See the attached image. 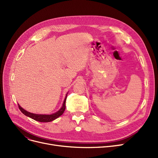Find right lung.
<instances>
[{
  "label": "right lung",
  "instance_id": "obj_1",
  "mask_svg": "<svg viewBox=\"0 0 158 158\" xmlns=\"http://www.w3.org/2000/svg\"><path fill=\"white\" fill-rule=\"evenodd\" d=\"M67 94L68 93L66 94L65 98L64 100V102L63 103V105L61 106V108L58 110L57 112L52 113L51 114H35V113H30L29 111H27L26 110H25L24 109H23L22 107L18 104L19 105V107L20 110L21 111V112L24 114L27 117H30L31 118L35 120L36 121L38 122H49L54 120L55 119L59 117H60L61 115L63 114V113L64 111L65 110V103H66V97H67Z\"/></svg>",
  "mask_w": 158,
  "mask_h": 158
}]
</instances>
